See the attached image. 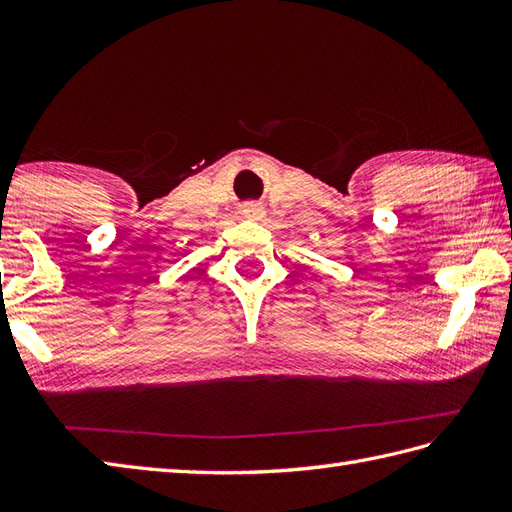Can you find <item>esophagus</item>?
<instances>
[{
    "mask_svg": "<svg viewBox=\"0 0 512 512\" xmlns=\"http://www.w3.org/2000/svg\"><path fill=\"white\" fill-rule=\"evenodd\" d=\"M242 213H244L246 217H253V220H259V217L264 215V209H262V206H259V204H255V202H248V204H244Z\"/></svg>",
    "mask_w": 512,
    "mask_h": 512,
    "instance_id": "1",
    "label": "esophagus"
}]
</instances>
